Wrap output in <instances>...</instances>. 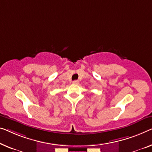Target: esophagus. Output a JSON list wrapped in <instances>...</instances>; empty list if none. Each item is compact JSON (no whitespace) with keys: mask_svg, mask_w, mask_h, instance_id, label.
Masks as SVG:
<instances>
[{"mask_svg":"<svg viewBox=\"0 0 152 152\" xmlns=\"http://www.w3.org/2000/svg\"><path fill=\"white\" fill-rule=\"evenodd\" d=\"M73 83L74 84V85H78L79 81L78 80H74L73 81Z\"/></svg>","mask_w":152,"mask_h":152,"instance_id":"1","label":"esophagus"}]
</instances>
